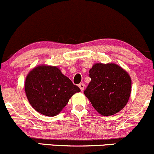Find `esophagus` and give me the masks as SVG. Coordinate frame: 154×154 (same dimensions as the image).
Returning <instances> with one entry per match:
<instances>
[{
  "instance_id": "1",
  "label": "esophagus",
  "mask_w": 154,
  "mask_h": 154,
  "mask_svg": "<svg viewBox=\"0 0 154 154\" xmlns=\"http://www.w3.org/2000/svg\"><path fill=\"white\" fill-rule=\"evenodd\" d=\"M79 88L81 89V90H82V92H83V90H84V84H80L79 85Z\"/></svg>"
}]
</instances>
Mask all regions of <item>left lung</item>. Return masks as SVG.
Instances as JSON below:
<instances>
[{"instance_id": "8db88e82", "label": "left lung", "mask_w": 154, "mask_h": 154, "mask_svg": "<svg viewBox=\"0 0 154 154\" xmlns=\"http://www.w3.org/2000/svg\"><path fill=\"white\" fill-rule=\"evenodd\" d=\"M89 72L91 82L84 93L95 109L103 116L123 109L131 91L129 74L115 63H96Z\"/></svg>"}]
</instances>
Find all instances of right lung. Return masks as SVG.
<instances>
[{
    "label": "right lung",
    "instance_id": "add662e5",
    "mask_svg": "<svg viewBox=\"0 0 154 154\" xmlns=\"http://www.w3.org/2000/svg\"><path fill=\"white\" fill-rule=\"evenodd\" d=\"M80 91L57 66L38 65L28 73L25 81V92L31 106L48 117L60 113L69 99Z\"/></svg>",
    "mask_w": 154,
    "mask_h": 154
}]
</instances>
